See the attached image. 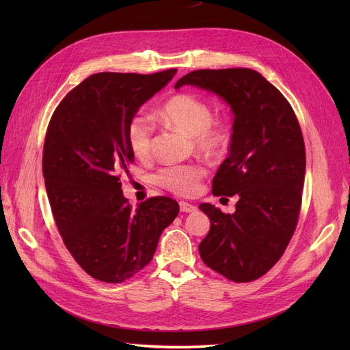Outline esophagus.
I'll use <instances>...</instances> for the list:
<instances>
[{
	"mask_svg": "<svg viewBox=\"0 0 350 350\" xmlns=\"http://www.w3.org/2000/svg\"><path fill=\"white\" fill-rule=\"evenodd\" d=\"M179 208H181V211H184V213H191V211L197 210V206L185 203V201H179Z\"/></svg>",
	"mask_w": 350,
	"mask_h": 350,
	"instance_id": "1",
	"label": "esophagus"
}]
</instances>
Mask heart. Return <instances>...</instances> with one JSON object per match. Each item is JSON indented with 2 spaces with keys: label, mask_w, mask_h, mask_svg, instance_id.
<instances>
[{
  "label": "heart",
  "mask_w": 350,
  "mask_h": 350,
  "mask_svg": "<svg viewBox=\"0 0 350 350\" xmlns=\"http://www.w3.org/2000/svg\"><path fill=\"white\" fill-rule=\"evenodd\" d=\"M210 103L189 93H178L157 109V120L191 135L196 149L206 156L224 153L232 140V126L226 118H215ZM154 126L149 116L137 113L126 124L125 139L137 159H147L152 153ZM206 169L200 163H181L162 167L156 183L176 196L189 197L198 193Z\"/></svg>",
  "instance_id": "heart-1"
}]
</instances>
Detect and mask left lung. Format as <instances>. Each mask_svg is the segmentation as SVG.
<instances>
[{
	"label": "left lung",
	"instance_id": "obj_1",
	"mask_svg": "<svg viewBox=\"0 0 350 350\" xmlns=\"http://www.w3.org/2000/svg\"><path fill=\"white\" fill-rule=\"evenodd\" d=\"M184 84L216 93L234 112L229 156L211 191L239 200L232 215L200 204L210 219L200 257L232 282H252L280 260L298 224L305 179L298 118L283 94L250 68L196 70L175 89Z\"/></svg>",
	"mask_w": 350,
	"mask_h": 350
}]
</instances>
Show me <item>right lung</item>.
<instances>
[{
    "label": "right lung",
    "mask_w": 350,
    "mask_h": 350,
    "mask_svg": "<svg viewBox=\"0 0 350 350\" xmlns=\"http://www.w3.org/2000/svg\"><path fill=\"white\" fill-rule=\"evenodd\" d=\"M175 72L93 74L52 113L42 154L51 210L72 258L96 280L121 283L146 267L179 213L169 197L133 210L120 181L134 162L126 124Z\"/></svg>",
    "instance_id": "right-lung-1"
}]
</instances>
